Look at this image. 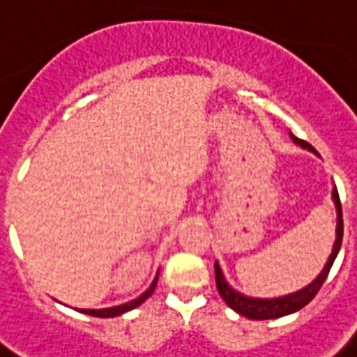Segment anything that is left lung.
I'll return each instance as SVG.
<instances>
[{"label": "left lung", "mask_w": 357, "mask_h": 357, "mask_svg": "<svg viewBox=\"0 0 357 357\" xmlns=\"http://www.w3.org/2000/svg\"><path fill=\"white\" fill-rule=\"evenodd\" d=\"M290 139L294 143L305 149L309 153L317 154V151L305 141H301L298 137H294L290 133ZM333 203H335L336 208V238L335 243H333V251L326 259L323 271L300 290L291 291V294H286V296H278V298H253V296H245L241 294L236 288H231L230 282L226 280V276L222 273L218 261L214 263V274H216V288H218V294L222 296V300L228 303V307H231L236 313L243 315V317L253 319V321H266V319H278L284 317V315H290V313H296L300 311L301 307H305L309 301L315 298V294L319 291V288L323 286V282L328 276V271L335 263L336 255L340 251V245H342V206H340V199H338V191H336V185H333Z\"/></svg>", "instance_id": "left-lung-1"}]
</instances>
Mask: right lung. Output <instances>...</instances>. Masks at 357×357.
I'll return each mask as SVG.
<instances>
[{"mask_svg":"<svg viewBox=\"0 0 357 357\" xmlns=\"http://www.w3.org/2000/svg\"><path fill=\"white\" fill-rule=\"evenodd\" d=\"M158 273H160V271H158ZM158 273H156V276H154L153 284H151V286H149V288H146L139 298H135V300L127 301V303H121V305H114V307L77 309V311H81V313H84V315H92V317H118V315H123V313H127V311L139 307L144 300H149V298L153 296L154 288H156V282H158Z\"/></svg>","mask_w":357,"mask_h":357,"instance_id":"obj_1","label":"right lung"}]
</instances>
